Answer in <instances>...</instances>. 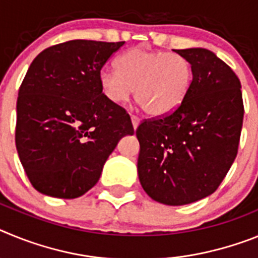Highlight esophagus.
Here are the masks:
<instances>
[{"mask_svg":"<svg viewBox=\"0 0 258 258\" xmlns=\"http://www.w3.org/2000/svg\"><path fill=\"white\" fill-rule=\"evenodd\" d=\"M131 118H132V124H133V127H134V129H137V127H138V125H140V122H141V118L138 117V116H134V115H132Z\"/></svg>","mask_w":258,"mask_h":258,"instance_id":"1","label":"esophagus"}]
</instances>
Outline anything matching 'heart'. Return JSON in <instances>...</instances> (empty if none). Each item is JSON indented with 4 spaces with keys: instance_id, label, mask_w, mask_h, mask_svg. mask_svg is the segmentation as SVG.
<instances>
[{
    "instance_id": "heart-1",
    "label": "heart",
    "mask_w": 258,
    "mask_h": 258,
    "mask_svg": "<svg viewBox=\"0 0 258 258\" xmlns=\"http://www.w3.org/2000/svg\"><path fill=\"white\" fill-rule=\"evenodd\" d=\"M117 71H103L99 83L104 97L125 103L136 90V102L150 116L178 108L192 83V70L183 56L133 47L118 56Z\"/></svg>"
}]
</instances>
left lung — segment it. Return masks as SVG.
<instances>
[{"instance_id":"8db88e82","label":"left lung","mask_w":258,"mask_h":258,"mask_svg":"<svg viewBox=\"0 0 258 258\" xmlns=\"http://www.w3.org/2000/svg\"><path fill=\"white\" fill-rule=\"evenodd\" d=\"M190 63L192 83L172 113L138 126V177L155 202L184 206L217 190L238 152L244 107L240 81L213 51L173 50Z\"/></svg>"}]
</instances>
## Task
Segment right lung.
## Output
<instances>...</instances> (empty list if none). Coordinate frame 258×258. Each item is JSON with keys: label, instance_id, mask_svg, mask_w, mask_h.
<instances>
[{"label": "right lung", "instance_id": "obj_1", "mask_svg": "<svg viewBox=\"0 0 258 258\" xmlns=\"http://www.w3.org/2000/svg\"><path fill=\"white\" fill-rule=\"evenodd\" d=\"M124 42L72 40L41 51L17 102L15 143L38 192L75 199L98 182L118 141L133 136L126 111L104 97L101 70Z\"/></svg>", "mask_w": 258, "mask_h": 258}]
</instances>
